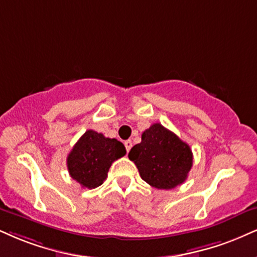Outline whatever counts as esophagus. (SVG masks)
<instances>
[{
	"instance_id": "obj_1",
	"label": "esophagus",
	"mask_w": 257,
	"mask_h": 257,
	"mask_svg": "<svg viewBox=\"0 0 257 257\" xmlns=\"http://www.w3.org/2000/svg\"><path fill=\"white\" fill-rule=\"evenodd\" d=\"M123 144H125L126 151H127V153H128V151L131 150V148H132V142H131V141H126L125 143H123Z\"/></svg>"
}]
</instances>
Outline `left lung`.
I'll use <instances>...</instances> for the list:
<instances>
[{
	"label": "left lung",
	"instance_id": "8db88e82",
	"mask_svg": "<svg viewBox=\"0 0 257 257\" xmlns=\"http://www.w3.org/2000/svg\"><path fill=\"white\" fill-rule=\"evenodd\" d=\"M128 158L137 166L142 179L157 189L182 185L193 166L189 145L158 122L145 130Z\"/></svg>",
	"mask_w": 257,
	"mask_h": 257
}]
</instances>
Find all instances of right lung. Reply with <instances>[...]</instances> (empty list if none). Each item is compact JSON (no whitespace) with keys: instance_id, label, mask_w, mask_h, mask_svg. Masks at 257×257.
<instances>
[{"instance_id":"obj_1","label":"right lung","mask_w":257,"mask_h":257,"mask_svg":"<svg viewBox=\"0 0 257 257\" xmlns=\"http://www.w3.org/2000/svg\"><path fill=\"white\" fill-rule=\"evenodd\" d=\"M125 154L126 149L121 142L88 130L68 155L69 174L82 187L96 188L106 180L114 161Z\"/></svg>"}]
</instances>
